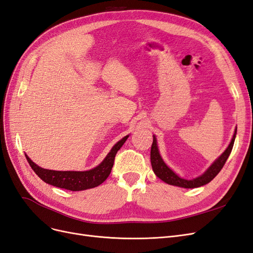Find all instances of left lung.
<instances>
[{
  "mask_svg": "<svg viewBox=\"0 0 253 253\" xmlns=\"http://www.w3.org/2000/svg\"><path fill=\"white\" fill-rule=\"evenodd\" d=\"M236 129L237 128L235 127L232 139H231L230 143H229L227 149L223 153H221V154L215 160H214V162L211 164V166L202 175L197 176V177H195L193 179L181 178L180 176L176 174L170 167H168V165L164 162V159L159 153L156 137H155V135H153V143H152V148H151L152 169H153V171H154L157 177L162 179L163 181L167 182L168 185H172V186L180 187V188H187V189H192V188H198V187L205 186L208 182H210L219 173L221 168L224 167L226 160L228 159L229 155H230V153L233 148V144H234V140H235Z\"/></svg>",
  "mask_w": 253,
  "mask_h": 253,
  "instance_id": "8db88e82",
  "label": "left lung"
}]
</instances>
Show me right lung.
Masks as SVG:
<instances>
[{
  "mask_svg": "<svg viewBox=\"0 0 253 253\" xmlns=\"http://www.w3.org/2000/svg\"><path fill=\"white\" fill-rule=\"evenodd\" d=\"M127 138L128 135L120 139L111 149L109 154L105 156L100 164L87 171H55L43 169V168L36 165L26 154L25 156L35 173L48 185L70 191H83L101 185L109 177L114 165L115 156Z\"/></svg>",
  "mask_w": 253,
  "mask_h": 253,
  "instance_id": "add662e5",
  "label": "right lung"
}]
</instances>
